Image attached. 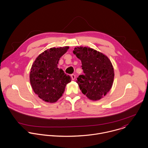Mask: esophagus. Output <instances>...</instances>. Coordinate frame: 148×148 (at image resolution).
<instances>
[{"label":"esophagus","instance_id":"obj_1","mask_svg":"<svg viewBox=\"0 0 148 148\" xmlns=\"http://www.w3.org/2000/svg\"><path fill=\"white\" fill-rule=\"evenodd\" d=\"M71 78H72V80H75V78H76V76H75V75L72 74V75H71Z\"/></svg>","mask_w":148,"mask_h":148}]
</instances>
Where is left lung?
<instances>
[{
  "label": "left lung",
  "mask_w": 148,
  "mask_h": 148,
  "mask_svg": "<svg viewBox=\"0 0 148 148\" xmlns=\"http://www.w3.org/2000/svg\"><path fill=\"white\" fill-rule=\"evenodd\" d=\"M73 53L82 63L84 75L77 78L76 83L88 99L97 101L103 98L112 88L114 69L105 54L87 47H76Z\"/></svg>",
  "instance_id": "1"
}]
</instances>
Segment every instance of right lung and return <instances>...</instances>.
<instances>
[{
  "mask_svg": "<svg viewBox=\"0 0 148 148\" xmlns=\"http://www.w3.org/2000/svg\"><path fill=\"white\" fill-rule=\"evenodd\" d=\"M68 46L51 48L40 53L32 64L29 81L34 92L47 103H56L62 96L67 84L71 82L69 75L58 68L60 58L69 49Z\"/></svg>",
  "mask_w": 148,
  "mask_h": 148,
  "instance_id": "1",
  "label": "right lung"
}]
</instances>
